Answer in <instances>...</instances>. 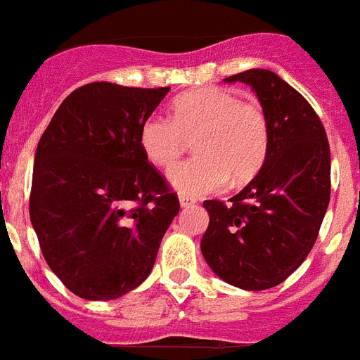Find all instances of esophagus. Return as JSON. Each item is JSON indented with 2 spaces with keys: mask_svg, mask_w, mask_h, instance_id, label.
Returning <instances> with one entry per match:
<instances>
[{
  "mask_svg": "<svg viewBox=\"0 0 360 360\" xmlns=\"http://www.w3.org/2000/svg\"><path fill=\"white\" fill-rule=\"evenodd\" d=\"M194 202H196V200L188 198V196H185V194H181V196H179L181 207H188V205H192V204H194Z\"/></svg>",
  "mask_w": 360,
  "mask_h": 360,
  "instance_id": "obj_1",
  "label": "esophagus"
}]
</instances>
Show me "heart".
Instances as JSON below:
<instances>
[{
    "mask_svg": "<svg viewBox=\"0 0 360 360\" xmlns=\"http://www.w3.org/2000/svg\"><path fill=\"white\" fill-rule=\"evenodd\" d=\"M188 141L198 156L175 166L168 181L185 196H202L229 179L243 185L259 174L270 150V126L257 101L215 86L177 96L169 119L153 115L139 126V149L156 168L174 166Z\"/></svg>",
    "mask_w": 360,
    "mask_h": 360,
    "instance_id": "1",
    "label": "heart"
}]
</instances>
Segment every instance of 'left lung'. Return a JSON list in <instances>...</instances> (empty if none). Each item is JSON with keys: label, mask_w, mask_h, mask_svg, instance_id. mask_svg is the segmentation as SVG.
Wrapping results in <instances>:
<instances>
[{"label": "left lung", "mask_w": 360, "mask_h": 360, "mask_svg": "<svg viewBox=\"0 0 360 360\" xmlns=\"http://www.w3.org/2000/svg\"><path fill=\"white\" fill-rule=\"evenodd\" d=\"M255 90L270 126L264 166L230 204L205 200L202 255L226 283L264 290L283 283L314 247L330 200V147L306 98L268 70L226 77Z\"/></svg>", "instance_id": "1"}]
</instances>
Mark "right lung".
<instances>
[{
    "instance_id": "right-lung-1",
    "label": "right lung",
    "mask_w": 360,
    "mask_h": 360,
    "mask_svg": "<svg viewBox=\"0 0 360 360\" xmlns=\"http://www.w3.org/2000/svg\"><path fill=\"white\" fill-rule=\"evenodd\" d=\"M169 89L90 82L41 136L30 219L46 264L84 300L143 283L179 200L139 149V126Z\"/></svg>"
}]
</instances>
